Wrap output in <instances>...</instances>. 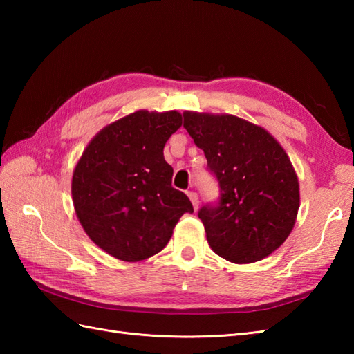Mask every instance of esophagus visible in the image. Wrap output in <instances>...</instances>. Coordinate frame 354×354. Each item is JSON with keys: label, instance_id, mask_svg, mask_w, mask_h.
Returning <instances> with one entry per match:
<instances>
[{"label": "esophagus", "instance_id": "1", "mask_svg": "<svg viewBox=\"0 0 354 354\" xmlns=\"http://www.w3.org/2000/svg\"><path fill=\"white\" fill-rule=\"evenodd\" d=\"M187 194H189V198H190V201H192L194 212H196V209L199 208V198H198V193H194V192H187Z\"/></svg>", "mask_w": 354, "mask_h": 354}]
</instances>
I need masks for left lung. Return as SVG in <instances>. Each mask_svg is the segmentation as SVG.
Here are the masks:
<instances>
[{
  "mask_svg": "<svg viewBox=\"0 0 354 354\" xmlns=\"http://www.w3.org/2000/svg\"><path fill=\"white\" fill-rule=\"evenodd\" d=\"M184 127L219 183L217 204L199 209L207 240L222 259L245 265L272 254L295 225L297 173L263 127L234 115L184 112Z\"/></svg>",
  "mask_w": 354,
  "mask_h": 354,
  "instance_id": "obj_1",
  "label": "left lung"
}]
</instances>
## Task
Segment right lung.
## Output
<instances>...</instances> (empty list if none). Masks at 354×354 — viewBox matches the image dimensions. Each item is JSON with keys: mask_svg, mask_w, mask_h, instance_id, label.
Returning <instances> with one entry per match:
<instances>
[{"mask_svg": "<svg viewBox=\"0 0 354 354\" xmlns=\"http://www.w3.org/2000/svg\"><path fill=\"white\" fill-rule=\"evenodd\" d=\"M183 124L178 111H137L95 135L73 173L77 219L93 242L123 261L146 260L169 243L190 199L171 187L164 146Z\"/></svg>", "mask_w": 354, "mask_h": 354, "instance_id": "add662e5", "label": "right lung"}]
</instances>
